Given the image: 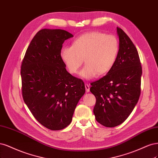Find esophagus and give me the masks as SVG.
I'll return each mask as SVG.
<instances>
[{"label": "esophagus", "mask_w": 158, "mask_h": 158, "mask_svg": "<svg viewBox=\"0 0 158 158\" xmlns=\"http://www.w3.org/2000/svg\"><path fill=\"white\" fill-rule=\"evenodd\" d=\"M85 89H86V92H87V93L89 92V91H90V86H89V85L87 84V83H85Z\"/></svg>", "instance_id": "34e87169"}]
</instances>
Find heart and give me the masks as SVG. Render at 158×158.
I'll use <instances>...</instances> for the list:
<instances>
[{"mask_svg": "<svg viewBox=\"0 0 158 158\" xmlns=\"http://www.w3.org/2000/svg\"><path fill=\"white\" fill-rule=\"evenodd\" d=\"M119 51L118 40L114 35L98 31L85 33L76 39L72 47H64L60 56L68 72L76 74L83 62L80 76L89 80L104 75L112 68Z\"/></svg>", "mask_w": 158, "mask_h": 158, "instance_id": "1", "label": "heart"}]
</instances>
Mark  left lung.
Listing matches in <instances>:
<instances>
[{"mask_svg":"<svg viewBox=\"0 0 158 158\" xmlns=\"http://www.w3.org/2000/svg\"><path fill=\"white\" fill-rule=\"evenodd\" d=\"M119 51L114 66L104 77L91 83L96 97L94 114L99 123L118 126L127 119L140 94L142 66L138 51L130 38L117 27Z\"/></svg>","mask_w":158,"mask_h":158,"instance_id":"8db88e82","label":"left lung"}]
</instances>
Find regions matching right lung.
Wrapping results in <instances>:
<instances>
[{"label": "right lung", "mask_w": 158, "mask_h": 158, "mask_svg": "<svg viewBox=\"0 0 158 158\" xmlns=\"http://www.w3.org/2000/svg\"><path fill=\"white\" fill-rule=\"evenodd\" d=\"M73 35L63 29L40 30L30 43L21 66L22 96L39 123L52 131L65 128L85 93L83 81L67 72L60 56Z\"/></svg>", "instance_id": "obj_1"}]
</instances>
